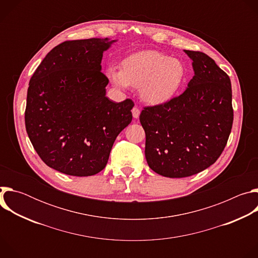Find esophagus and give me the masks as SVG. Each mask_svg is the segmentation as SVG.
Here are the masks:
<instances>
[{"label": "esophagus", "mask_w": 258, "mask_h": 258, "mask_svg": "<svg viewBox=\"0 0 258 258\" xmlns=\"http://www.w3.org/2000/svg\"><path fill=\"white\" fill-rule=\"evenodd\" d=\"M132 112H133V116H134L135 118H139L140 113H141V110H140L138 107H134L133 110H132Z\"/></svg>", "instance_id": "34e87169"}]
</instances>
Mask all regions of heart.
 Listing matches in <instances>:
<instances>
[{"label": "heart", "mask_w": 258, "mask_h": 258, "mask_svg": "<svg viewBox=\"0 0 258 258\" xmlns=\"http://www.w3.org/2000/svg\"><path fill=\"white\" fill-rule=\"evenodd\" d=\"M186 77V68L178 59L156 51H145L127 57L122 69L110 67L108 78L115 86L140 88L142 99L150 104L169 100Z\"/></svg>", "instance_id": "1"}]
</instances>
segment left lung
Here are the masks:
<instances>
[{"mask_svg":"<svg viewBox=\"0 0 258 258\" xmlns=\"http://www.w3.org/2000/svg\"><path fill=\"white\" fill-rule=\"evenodd\" d=\"M195 76L181 95L146 106L140 122L149 167L166 177H186L212 165L228 143L234 119L231 80L213 59L185 50Z\"/></svg>","mask_w":258,"mask_h":258,"instance_id":"8db88e82","label":"left lung"}]
</instances>
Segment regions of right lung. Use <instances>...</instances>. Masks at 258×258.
Listing matches in <instances>:
<instances>
[{
  "label": "right lung",
  "instance_id": "add662e5",
  "mask_svg": "<svg viewBox=\"0 0 258 258\" xmlns=\"http://www.w3.org/2000/svg\"><path fill=\"white\" fill-rule=\"evenodd\" d=\"M115 41H65L53 48L29 81L25 127L34 150L51 168L90 176L106 166L119 133L133 118L134 102L106 94L103 52Z\"/></svg>",
  "mask_w": 258,
  "mask_h": 258
}]
</instances>
